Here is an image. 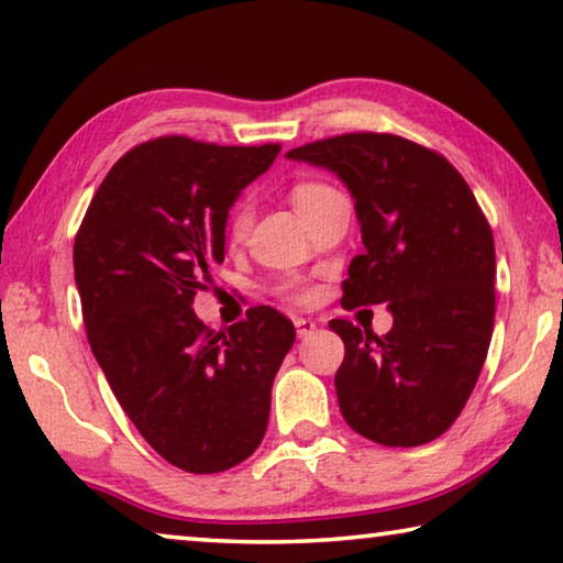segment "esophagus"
<instances>
[{"mask_svg":"<svg viewBox=\"0 0 563 563\" xmlns=\"http://www.w3.org/2000/svg\"><path fill=\"white\" fill-rule=\"evenodd\" d=\"M295 328H298V338H310L318 330V325L310 318H295Z\"/></svg>","mask_w":563,"mask_h":563,"instance_id":"obj_1","label":"esophagus"}]
</instances>
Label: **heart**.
Listing matches in <instances>:
<instances>
[{
  "instance_id": "heart-1",
  "label": "heart",
  "mask_w": 563,
  "mask_h": 563,
  "mask_svg": "<svg viewBox=\"0 0 563 563\" xmlns=\"http://www.w3.org/2000/svg\"><path fill=\"white\" fill-rule=\"evenodd\" d=\"M330 194H335V188L328 186V184H320V180H298V184H295L292 190H290V198H292L295 208H298V211L305 218H308L322 203V198H328ZM251 225H253L251 206H247V203L233 206V211L228 213V221H225L228 241H231V243L245 241V235H247V231H251ZM280 292L290 295V298L300 300V302L310 300L312 295H316V292H312V288H308V285H302L300 280H295V278L283 280Z\"/></svg>"
}]
</instances>
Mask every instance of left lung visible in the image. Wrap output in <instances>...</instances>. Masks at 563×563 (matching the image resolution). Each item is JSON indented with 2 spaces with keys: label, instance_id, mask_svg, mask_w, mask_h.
<instances>
[{
  "label": "left lung",
  "instance_id": "left-lung-1",
  "mask_svg": "<svg viewBox=\"0 0 563 563\" xmlns=\"http://www.w3.org/2000/svg\"><path fill=\"white\" fill-rule=\"evenodd\" d=\"M335 170L355 198L365 253L342 280V305L387 302L375 335L330 320L345 342L335 389L357 434L419 446L454 424L487 360L494 328L492 228L460 170L395 133H340L288 151Z\"/></svg>",
  "mask_w": 563,
  "mask_h": 563
}]
</instances>
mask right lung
I'll return each instance as SVG.
<instances>
[{
    "instance_id": "add662e5",
    "label": "right lung",
    "mask_w": 563,
    "mask_h": 563,
    "mask_svg": "<svg viewBox=\"0 0 563 563\" xmlns=\"http://www.w3.org/2000/svg\"><path fill=\"white\" fill-rule=\"evenodd\" d=\"M278 154L280 144L144 141L111 166L74 238L93 357L141 437L190 474L225 472L258 450L295 342L268 305L228 335L194 312L223 263L228 208Z\"/></svg>"
}]
</instances>
